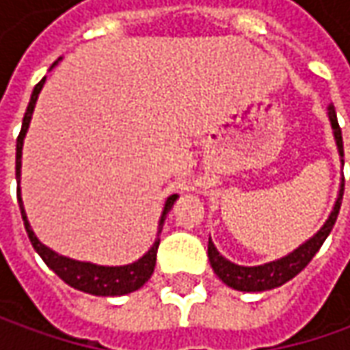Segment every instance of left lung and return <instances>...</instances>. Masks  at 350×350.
<instances>
[{
    "mask_svg": "<svg viewBox=\"0 0 350 350\" xmlns=\"http://www.w3.org/2000/svg\"><path fill=\"white\" fill-rule=\"evenodd\" d=\"M327 116H329L333 138H335V144H337L339 155L343 157V136H341V128H339V122H337V115H335L333 105L327 107ZM341 163H343V159H341ZM343 191L345 179H341L339 195H337V200L333 204V210L327 216V220L323 222V226L317 230L316 234L312 235L310 239H306L302 245H298L294 251H290L288 255H284V257H280L276 261L257 265V267H243V265H235V262L228 261L222 253L216 249V245L212 243V239H208L210 267L214 269L216 276L222 280L224 284H228L230 288L239 290V292H265V290L282 286L284 282H288L290 278H294L300 271L306 269V265L314 259V255L323 245V241L327 239V235L331 234L333 226L337 222L339 210H341Z\"/></svg>",
    "mask_w": 350,
    "mask_h": 350,
    "instance_id": "1",
    "label": "left lung"
}]
</instances>
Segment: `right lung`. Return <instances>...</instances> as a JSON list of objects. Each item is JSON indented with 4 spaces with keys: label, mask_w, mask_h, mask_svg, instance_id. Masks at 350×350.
I'll list each match as a JSON object with an SVG mask.
<instances>
[{
    "label": "right lung",
    "mask_w": 350,
    "mask_h": 350,
    "mask_svg": "<svg viewBox=\"0 0 350 350\" xmlns=\"http://www.w3.org/2000/svg\"><path fill=\"white\" fill-rule=\"evenodd\" d=\"M60 60L62 58H58V60L54 62V64L50 66V70L56 68ZM44 81H46V77H42V79L34 85L31 101H29V107H27V113L23 116V126H21L19 138H17L15 179H17V200H19L21 216H23V222H25V230H27V234H29V239H31V243H33L34 251L42 257V261L46 262L48 267H50L56 275L60 276L66 284H70L72 288L88 292V294H93V296H124V294H130V292H134V290L142 288V286L148 282V278L154 275L155 257H157V247H159V234H161V230H163V224H165L169 210L173 208V204H175V200H177L179 196H167V200H165V204H163L161 218H159V224H157V237H155L154 245L148 249L138 261L128 262V265H118V267H107V265H95V262L89 261H75V259H70V257L60 255V253H56V251H52L50 247H46L33 232L31 222H29V218H27V212H25V206H23V198H21V159H23V142H25V136H27V130H29V124H31V118H33L38 93L44 88Z\"/></svg>",
    "instance_id": "right-lung-1"
}]
</instances>
